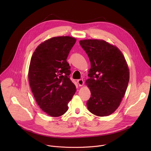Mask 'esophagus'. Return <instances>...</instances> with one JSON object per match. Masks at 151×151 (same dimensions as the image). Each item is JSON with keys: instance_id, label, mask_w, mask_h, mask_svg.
Segmentation results:
<instances>
[{"instance_id": "obj_1", "label": "esophagus", "mask_w": 151, "mask_h": 151, "mask_svg": "<svg viewBox=\"0 0 151 151\" xmlns=\"http://www.w3.org/2000/svg\"><path fill=\"white\" fill-rule=\"evenodd\" d=\"M77 82H78L79 87H81V86H82L83 85V80L82 79L77 80Z\"/></svg>"}]
</instances>
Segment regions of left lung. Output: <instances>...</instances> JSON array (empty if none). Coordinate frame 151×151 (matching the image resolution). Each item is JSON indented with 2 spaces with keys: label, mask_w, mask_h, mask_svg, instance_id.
Here are the masks:
<instances>
[{
  "label": "left lung",
  "mask_w": 151,
  "mask_h": 151,
  "mask_svg": "<svg viewBox=\"0 0 151 151\" xmlns=\"http://www.w3.org/2000/svg\"><path fill=\"white\" fill-rule=\"evenodd\" d=\"M79 44L91 62L90 78L85 82L91 91L88 109L96 116L110 115L119 107L128 84L125 57L116 47L103 40L85 39Z\"/></svg>",
  "instance_id": "1"
}]
</instances>
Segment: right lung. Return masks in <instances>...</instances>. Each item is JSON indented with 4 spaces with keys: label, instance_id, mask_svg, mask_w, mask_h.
Here are the masks:
<instances>
[{
    "label": "right lung",
    "instance_id": "1",
    "mask_svg": "<svg viewBox=\"0 0 151 151\" xmlns=\"http://www.w3.org/2000/svg\"><path fill=\"white\" fill-rule=\"evenodd\" d=\"M76 41L70 36L52 37L40 44L31 58L30 88L40 108L50 116L58 117L65 114L76 92L66 60Z\"/></svg>",
    "mask_w": 151,
    "mask_h": 151
}]
</instances>
